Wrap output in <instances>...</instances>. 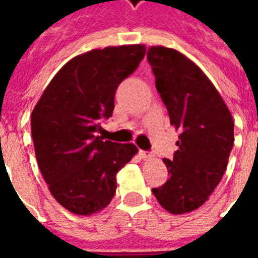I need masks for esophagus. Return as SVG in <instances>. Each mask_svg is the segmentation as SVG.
<instances>
[{"label": "esophagus", "instance_id": "34e87169", "mask_svg": "<svg viewBox=\"0 0 258 258\" xmlns=\"http://www.w3.org/2000/svg\"><path fill=\"white\" fill-rule=\"evenodd\" d=\"M140 156H141V159H149V157H152V155L149 153V152L140 151Z\"/></svg>", "mask_w": 258, "mask_h": 258}]
</instances>
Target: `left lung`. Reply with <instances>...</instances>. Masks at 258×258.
Returning <instances> with one entry per match:
<instances>
[{
  "mask_svg": "<svg viewBox=\"0 0 258 258\" xmlns=\"http://www.w3.org/2000/svg\"><path fill=\"white\" fill-rule=\"evenodd\" d=\"M148 62L170 123L181 131L178 151L164 159L170 178L152 192L166 210L182 214L203 205L221 181L233 146V120L216 87L182 53L152 47Z\"/></svg>",
  "mask_w": 258,
  "mask_h": 258,
  "instance_id": "1",
  "label": "left lung"
}]
</instances>
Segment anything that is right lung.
Returning <instances> with one entry per match:
<instances>
[{
    "mask_svg": "<svg viewBox=\"0 0 258 258\" xmlns=\"http://www.w3.org/2000/svg\"><path fill=\"white\" fill-rule=\"evenodd\" d=\"M144 45L94 49L69 60L44 91L31 114L37 163L64 209L90 216L116 194V175L137 153L134 144L98 135L112 117L118 84L145 56Z\"/></svg>",
    "mask_w": 258,
    "mask_h": 258,
    "instance_id": "obj_1",
    "label": "right lung"
}]
</instances>
